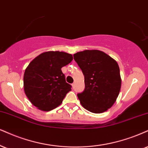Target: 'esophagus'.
Wrapping results in <instances>:
<instances>
[{"label":"esophagus","mask_w":148,"mask_h":148,"mask_svg":"<svg viewBox=\"0 0 148 148\" xmlns=\"http://www.w3.org/2000/svg\"><path fill=\"white\" fill-rule=\"evenodd\" d=\"M75 82H73V83L72 84V87H73V88H75Z\"/></svg>","instance_id":"1"}]
</instances>
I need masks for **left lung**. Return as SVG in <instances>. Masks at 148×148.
I'll return each mask as SVG.
<instances>
[{"label": "left lung", "mask_w": 148, "mask_h": 148, "mask_svg": "<svg viewBox=\"0 0 148 148\" xmlns=\"http://www.w3.org/2000/svg\"><path fill=\"white\" fill-rule=\"evenodd\" d=\"M73 56L84 75V90L77 94L82 106L93 113H102L110 108L121 89L117 62L99 50H85Z\"/></svg>", "instance_id": "obj_1"}]
</instances>
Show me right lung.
<instances>
[{
	"mask_svg": "<svg viewBox=\"0 0 148 148\" xmlns=\"http://www.w3.org/2000/svg\"><path fill=\"white\" fill-rule=\"evenodd\" d=\"M72 60L73 56L67 53L47 51L34 58L25 69L24 90L39 110L50 111L56 108L71 90L61 69Z\"/></svg>",
	"mask_w": 148,
	"mask_h": 148,
	"instance_id": "right-lung-1",
	"label": "right lung"
}]
</instances>
